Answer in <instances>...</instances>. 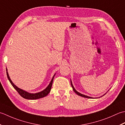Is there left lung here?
I'll return each mask as SVG.
<instances>
[{
    "mask_svg": "<svg viewBox=\"0 0 125 125\" xmlns=\"http://www.w3.org/2000/svg\"><path fill=\"white\" fill-rule=\"evenodd\" d=\"M71 86H72V88H73V90L74 92H75L76 94H78V95H80V96H82V97H83V98H92V97H90V96H87V95L82 94L80 93L79 92H77V91H76L75 89L74 88V87H73V84H72V81H71ZM104 95H105V94H104Z\"/></svg>",
    "mask_w": 125,
    "mask_h": 125,
    "instance_id": "obj_1",
    "label": "left lung"
}]
</instances>
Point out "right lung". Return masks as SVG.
<instances>
[{
    "label": "right lung",
    "mask_w": 125,
    "mask_h": 125,
    "mask_svg": "<svg viewBox=\"0 0 125 125\" xmlns=\"http://www.w3.org/2000/svg\"><path fill=\"white\" fill-rule=\"evenodd\" d=\"M6 74H7V78H8L9 80L10 81V83H11V85H12L13 87L14 88L15 90H16L19 94L21 95L22 98H24L25 99H29V100H35V99H40L42 98H44L45 96L48 95V94L50 93V92L51 91V87H52V83H53V79H54V77L55 76V74L53 75V77L50 83H49V85L47 86V87L44 90H43L40 92H38L37 93H30L29 92H27L26 91H25L24 90H21L19 88H18L14 84L12 83V80L10 79L9 75V73L7 72V70L6 68Z\"/></svg>",
    "instance_id": "right-lung-1"
}]
</instances>
